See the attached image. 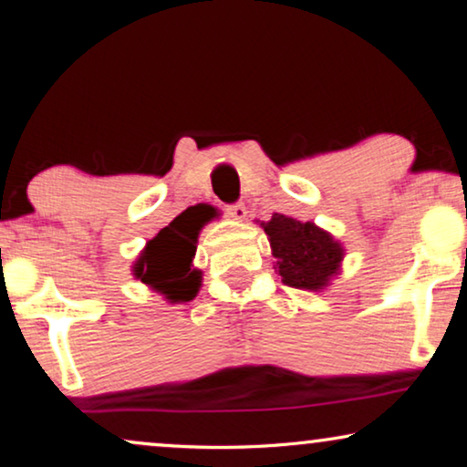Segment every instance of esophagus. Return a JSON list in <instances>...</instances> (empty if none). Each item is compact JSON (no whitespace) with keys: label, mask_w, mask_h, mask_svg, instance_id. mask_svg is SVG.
<instances>
[{"label":"esophagus","mask_w":467,"mask_h":467,"mask_svg":"<svg viewBox=\"0 0 467 467\" xmlns=\"http://www.w3.org/2000/svg\"><path fill=\"white\" fill-rule=\"evenodd\" d=\"M225 214L234 221H244L246 219V206H244V203H229V206H225Z\"/></svg>","instance_id":"34e87169"}]
</instances>
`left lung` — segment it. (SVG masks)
Returning <instances> with one entry per match:
<instances>
[{"label":"left lung","instance_id":"left-lung-1","mask_svg":"<svg viewBox=\"0 0 467 467\" xmlns=\"http://www.w3.org/2000/svg\"><path fill=\"white\" fill-rule=\"evenodd\" d=\"M261 227L270 240L276 272L285 285L321 291L340 274L344 248L315 223H302L276 213L267 223H261Z\"/></svg>","mask_w":467,"mask_h":467}]
</instances>
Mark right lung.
I'll list each match as a JSON object with an SVG mask.
<instances>
[{
	"instance_id": "obj_1",
	"label": "right lung",
	"mask_w": 467,
	"mask_h": 467,
	"mask_svg": "<svg viewBox=\"0 0 467 467\" xmlns=\"http://www.w3.org/2000/svg\"><path fill=\"white\" fill-rule=\"evenodd\" d=\"M210 208L200 203L193 210H184L146 244L133 264V276L171 304L191 302L200 291L202 272L193 267V257L197 235L210 219Z\"/></svg>"
}]
</instances>
